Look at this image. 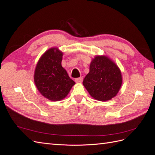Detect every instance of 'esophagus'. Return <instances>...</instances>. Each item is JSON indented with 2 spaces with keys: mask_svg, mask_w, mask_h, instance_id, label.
Masks as SVG:
<instances>
[{
  "mask_svg": "<svg viewBox=\"0 0 155 155\" xmlns=\"http://www.w3.org/2000/svg\"><path fill=\"white\" fill-rule=\"evenodd\" d=\"M82 81H83V77H82L75 79V82H76L77 83H81L82 82Z\"/></svg>",
  "mask_w": 155,
  "mask_h": 155,
  "instance_id": "esophagus-1",
  "label": "esophagus"
}]
</instances>
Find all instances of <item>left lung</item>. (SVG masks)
<instances>
[{
    "mask_svg": "<svg viewBox=\"0 0 155 155\" xmlns=\"http://www.w3.org/2000/svg\"><path fill=\"white\" fill-rule=\"evenodd\" d=\"M123 78L120 69L107 56L97 55L90 65V72L83 85L95 100L107 101L116 97L121 87Z\"/></svg>",
    "mask_w": 155,
    "mask_h": 155,
    "instance_id": "8db88e82",
    "label": "left lung"
}]
</instances>
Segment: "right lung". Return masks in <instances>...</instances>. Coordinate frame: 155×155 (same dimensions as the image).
Instances as JSON below:
<instances>
[{
  "instance_id": "add662e5",
  "label": "right lung",
  "mask_w": 155,
  "mask_h": 155,
  "mask_svg": "<svg viewBox=\"0 0 155 155\" xmlns=\"http://www.w3.org/2000/svg\"><path fill=\"white\" fill-rule=\"evenodd\" d=\"M63 52L57 47L46 51L39 59L35 69L34 80L39 93L47 99H64L75 82L61 66Z\"/></svg>"
}]
</instances>
